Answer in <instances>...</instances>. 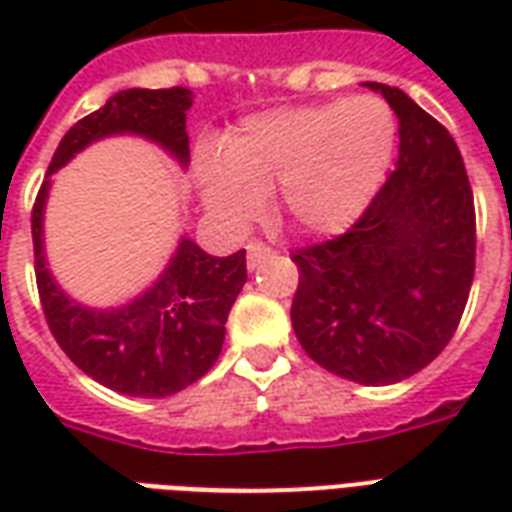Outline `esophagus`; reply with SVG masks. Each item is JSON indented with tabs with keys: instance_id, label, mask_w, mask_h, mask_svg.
Returning a JSON list of instances; mask_svg holds the SVG:
<instances>
[{
	"instance_id": "obj_1",
	"label": "esophagus",
	"mask_w": 512,
	"mask_h": 512,
	"mask_svg": "<svg viewBox=\"0 0 512 512\" xmlns=\"http://www.w3.org/2000/svg\"><path fill=\"white\" fill-rule=\"evenodd\" d=\"M268 257H274V249L268 244H263V241H249V244H246V266L249 268H257L263 260H268Z\"/></svg>"
}]
</instances>
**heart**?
Here are the masks:
<instances>
[{"mask_svg":"<svg viewBox=\"0 0 512 512\" xmlns=\"http://www.w3.org/2000/svg\"><path fill=\"white\" fill-rule=\"evenodd\" d=\"M395 117L376 98L285 106L246 117L224 136L222 156L202 153L194 178L224 222L244 224L274 189L277 213L301 233L354 224L395 153Z\"/></svg>","mask_w":512,"mask_h":512,"instance_id":"heart-1","label":"heart"}]
</instances>
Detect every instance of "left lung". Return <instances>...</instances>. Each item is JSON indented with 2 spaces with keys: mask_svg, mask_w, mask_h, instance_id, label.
<instances>
[{
  "mask_svg": "<svg viewBox=\"0 0 512 512\" xmlns=\"http://www.w3.org/2000/svg\"><path fill=\"white\" fill-rule=\"evenodd\" d=\"M400 123V156L343 235L293 252L301 348L365 386L428 367L461 323L474 279V197L450 131L403 90L367 82Z\"/></svg>",
  "mask_w": 512,
  "mask_h": 512,
  "instance_id": "obj_1",
  "label": "left lung"
}]
</instances>
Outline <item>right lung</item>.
<instances>
[{
	"mask_svg": "<svg viewBox=\"0 0 512 512\" xmlns=\"http://www.w3.org/2000/svg\"><path fill=\"white\" fill-rule=\"evenodd\" d=\"M191 90H120L62 136L32 205V244L40 304L54 340L82 373L131 397H167L200 381L222 354L224 323L246 282V252L213 257L183 238L167 271L139 299L90 310L68 299L43 255V205L51 175L109 134H139L189 161L186 112Z\"/></svg>",
	"mask_w": 512,
	"mask_h": 512,
	"instance_id": "1",
	"label": "right lung"
}]
</instances>
